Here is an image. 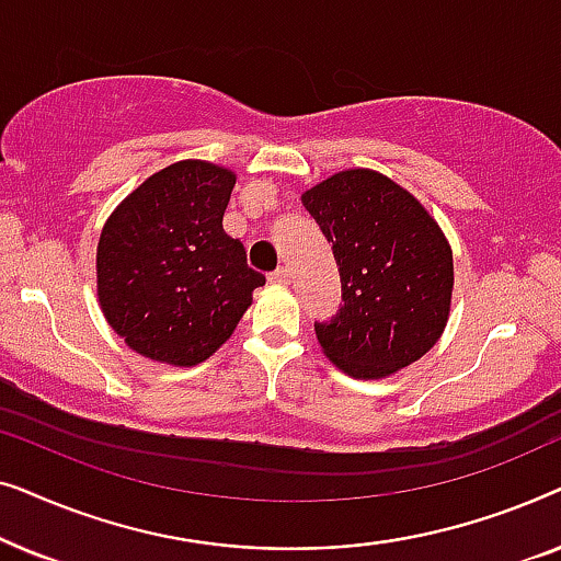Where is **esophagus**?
Returning a JSON list of instances; mask_svg holds the SVG:
<instances>
[{"label":"esophagus","instance_id":"obj_1","mask_svg":"<svg viewBox=\"0 0 561 561\" xmlns=\"http://www.w3.org/2000/svg\"><path fill=\"white\" fill-rule=\"evenodd\" d=\"M267 280L278 283V286H288V283H290V271H288V267H278V271H273L271 275H267Z\"/></svg>","mask_w":561,"mask_h":561}]
</instances>
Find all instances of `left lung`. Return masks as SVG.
Returning a JSON list of instances; mask_svg holds the SVG:
<instances>
[{"mask_svg": "<svg viewBox=\"0 0 561 561\" xmlns=\"http://www.w3.org/2000/svg\"><path fill=\"white\" fill-rule=\"evenodd\" d=\"M342 280L340 311L313 321L329 359L352 378L416 363L449 317L451 250L428 211L382 173L342 171L304 194Z\"/></svg>", "mask_w": 561, "mask_h": 561, "instance_id": "left-lung-1", "label": "left lung"}]
</instances>
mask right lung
<instances>
[{
  "label": "right lung",
  "mask_w": 561,
  "mask_h": 561,
  "mask_svg": "<svg viewBox=\"0 0 561 561\" xmlns=\"http://www.w3.org/2000/svg\"><path fill=\"white\" fill-rule=\"evenodd\" d=\"M234 173L181 160L117 206L96 250L110 327L142 357L196 365L217 352L265 275L221 227Z\"/></svg>",
  "instance_id": "add662e5"
}]
</instances>
